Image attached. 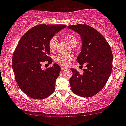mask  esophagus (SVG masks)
I'll return each instance as SVG.
<instances>
[{"label": "esophagus", "mask_w": 126, "mask_h": 126, "mask_svg": "<svg viewBox=\"0 0 126 126\" xmlns=\"http://www.w3.org/2000/svg\"><path fill=\"white\" fill-rule=\"evenodd\" d=\"M61 69H62V71H63V70L66 69V67H63V66H61Z\"/></svg>", "instance_id": "1"}]
</instances>
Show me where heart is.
I'll return each instance as SVG.
<instances>
[{"label":"heart","instance_id":"heart-1","mask_svg":"<svg viewBox=\"0 0 126 126\" xmlns=\"http://www.w3.org/2000/svg\"><path fill=\"white\" fill-rule=\"evenodd\" d=\"M66 42L68 43L71 46H75L77 43V38L72 34H67L63 36ZM57 39L55 37H53L49 40L48 46L51 51H55L56 49ZM74 59V57L71 55H60L55 58V62L63 66H66L69 62Z\"/></svg>","mask_w":126,"mask_h":126}]
</instances>
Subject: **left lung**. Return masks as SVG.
I'll use <instances>...</instances> for the list:
<instances>
[{"label": "left lung", "mask_w": 126, "mask_h": 126, "mask_svg": "<svg viewBox=\"0 0 126 126\" xmlns=\"http://www.w3.org/2000/svg\"><path fill=\"white\" fill-rule=\"evenodd\" d=\"M67 28L80 35L81 51L77 61L80 65L84 64L86 67L81 74L76 69H71V90L82 97H91L103 88L112 72L113 55L110 46L97 30L89 25H69Z\"/></svg>", "instance_id": "obj_1"}]
</instances>
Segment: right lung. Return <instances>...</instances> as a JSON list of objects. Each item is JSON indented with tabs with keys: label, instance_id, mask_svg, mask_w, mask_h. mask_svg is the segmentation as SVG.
I'll list each match as a JSON object with an SVG mask.
<instances>
[{
	"label": "right lung",
	"instance_id": "obj_1",
	"mask_svg": "<svg viewBox=\"0 0 126 126\" xmlns=\"http://www.w3.org/2000/svg\"><path fill=\"white\" fill-rule=\"evenodd\" d=\"M66 27L64 25H37L26 32L18 42L12 58V67L20 89L32 98H46L55 90L60 66L54 63L45 70L41 66L43 62L52 63L49 41Z\"/></svg>",
	"mask_w": 126,
	"mask_h": 126
}]
</instances>
